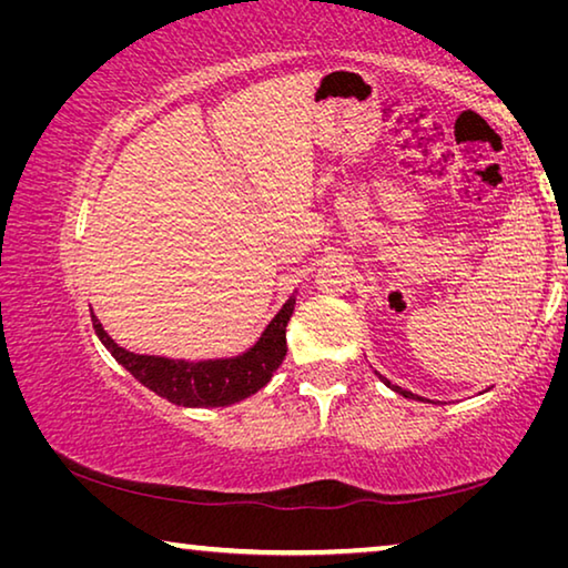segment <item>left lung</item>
<instances>
[{
    "mask_svg": "<svg viewBox=\"0 0 568 568\" xmlns=\"http://www.w3.org/2000/svg\"><path fill=\"white\" fill-rule=\"evenodd\" d=\"M383 381H386V378H383ZM386 386H388V388H393L396 393H400L403 398H416V400H423V398H418V396H413V393H408V390H403V388H398V386H393L390 381H386Z\"/></svg>",
    "mask_w": 568,
    "mask_h": 568,
    "instance_id": "8db88e82",
    "label": "left lung"
}]
</instances>
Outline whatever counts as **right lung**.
<instances>
[{
  "instance_id": "right-lung-1",
  "label": "right lung",
  "mask_w": 568,
  "mask_h": 568,
  "mask_svg": "<svg viewBox=\"0 0 568 568\" xmlns=\"http://www.w3.org/2000/svg\"><path fill=\"white\" fill-rule=\"evenodd\" d=\"M295 307V297L283 305V311L275 315L253 348L237 355V358L225 361H170L155 358V355H138L120 348L114 343L100 321L92 315V328L98 333L104 348H108L114 361L122 363L142 386L158 393L175 406L187 408H223L243 400L253 393L267 386L273 373L281 368L287 353L285 328L291 321Z\"/></svg>"
}]
</instances>
